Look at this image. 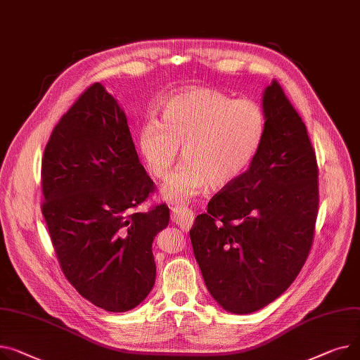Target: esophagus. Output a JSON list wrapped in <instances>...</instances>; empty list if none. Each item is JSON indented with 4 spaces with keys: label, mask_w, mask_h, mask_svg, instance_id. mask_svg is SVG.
Listing matches in <instances>:
<instances>
[{
    "label": "esophagus",
    "mask_w": 360,
    "mask_h": 360,
    "mask_svg": "<svg viewBox=\"0 0 360 360\" xmlns=\"http://www.w3.org/2000/svg\"><path fill=\"white\" fill-rule=\"evenodd\" d=\"M172 220L176 223L182 230H189L194 223V212L189 211L188 208L178 205L172 208Z\"/></svg>",
    "instance_id": "obj_1"
}]
</instances>
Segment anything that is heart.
<instances>
[{
    "label": "heart",
    "instance_id": "heart-1",
    "mask_svg": "<svg viewBox=\"0 0 360 360\" xmlns=\"http://www.w3.org/2000/svg\"><path fill=\"white\" fill-rule=\"evenodd\" d=\"M265 131L266 115L257 103L193 88L162 105L160 123H143L137 143L143 162L159 179L169 176L182 148L185 165L162 189L166 201L182 205L207 185L224 189L240 178L257 155Z\"/></svg>",
    "mask_w": 360,
    "mask_h": 360
}]
</instances>
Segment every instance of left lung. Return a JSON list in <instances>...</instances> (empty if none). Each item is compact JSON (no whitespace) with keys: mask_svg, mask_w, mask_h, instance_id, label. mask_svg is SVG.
<instances>
[{"mask_svg":"<svg viewBox=\"0 0 360 360\" xmlns=\"http://www.w3.org/2000/svg\"><path fill=\"white\" fill-rule=\"evenodd\" d=\"M266 131L249 169L208 202L189 231L207 290L249 314L283 294L313 245L319 167L307 127L281 85L263 91Z\"/></svg>","mask_w":360,"mask_h":360,"instance_id":"8db88e82","label":"left lung"}]
</instances>
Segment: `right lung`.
<instances>
[{"mask_svg": "<svg viewBox=\"0 0 360 360\" xmlns=\"http://www.w3.org/2000/svg\"><path fill=\"white\" fill-rule=\"evenodd\" d=\"M41 212L66 279L110 313L152 291V243L169 224L165 204L136 208L155 184L139 160L127 117L95 82L62 115L41 160Z\"/></svg>", "mask_w": 360, "mask_h": 360, "instance_id": "obj_1", "label": "right lung"}]
</instances>
